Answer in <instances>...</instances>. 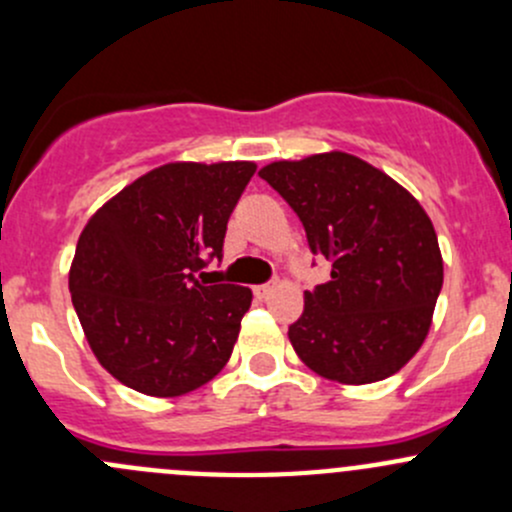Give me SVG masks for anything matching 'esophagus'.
<instances>
[{"label":"esophagus","instance_id":"1","mask_svg":"<svg viewBox=\"0 0 512 512\" xmlns=\"http://www.w3.org/2000/svg\"><path fill=\"white\" fill-rule=\"evenodd\" d=\"M272 289H275V285H257V287H255V294H257V297H260V299H267V297H270V294H272Z\"/></svg>","mask_w":512,"mask_h":512}]
</instances>
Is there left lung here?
<instances>
[{
  "label": "left lung",
  "instance_id": "8db88e82",
  "mask_svg": "<svg viewBox=\"0 0 512 512\" xmlns=\"http://www.w3.org/2000/svg\"><path fill=\"white\" fill-rule=\"evenodd\" d=\"M302 220L332 280L304 292L289 327L299 359L324 379L371 384L421 349L443 287L431 218L394 178L349 153L277 160L260 170Z\"/></svg>",
  "mask_w": 512,
  "mask_h": 512
}]
</instances>
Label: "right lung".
Instances as JSON below:
<instances>
[{
    "instance_id": "right-lung-1",
    "label": "right lung",
    "mask_w": 512,
    "mask_h": 512,
    "mask_svg": "<svg viewBox=\"0 0 512 512\" xmlns=\"http://www.w3.org/2000/svg\"><path fill=\"white\" fill-rule=\"evenodd\" d=\"M255 170L250 160L160 165L91 215L71 262V302L91 352L121 384L168 399L227 364L252 292L198 277L223 257L227 220Z\"/></svg>"
}]
</instances>
